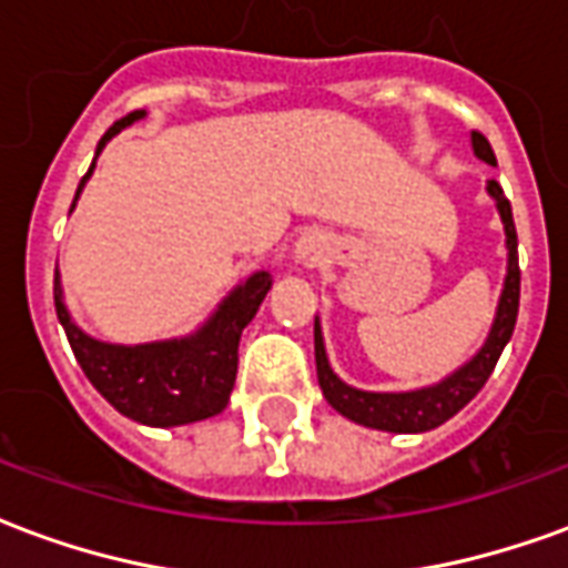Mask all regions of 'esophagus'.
Returning a JSON list of instances; mask_svg holds the SVG:
<instances>
[{
  "mask_svg": "<svg viewBox=\"0 0 568 568\" xmlns=\"http://www.w3.org/2000/svg\"><path fill=\"white\" fill-rule=\"evenodd\" d=\"M295 258L304 264H322L328 258V246H325V236L322 234H304L297 240Z\"/></svg>",
  "mask_w": 568,
  "mask_h": 568,
  "instance_id": "1",
  "label": "esophagus"
}]
</instances>
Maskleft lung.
<instances>
[{
	"label": "left lung",
	"instance_id": "8db88e82",
	"mask_svg": "<svg viewBox=\"0 0 568 568\" xmlns=\"http://www.w3.org/2000/svg\"><path fill=\"white\" fill-rule=\"evenodd\" d=\"M471 149L480 161L496 163V154L489 149V142L484 133H471ZM489 197L496 200V210L505 224V246H508V273H505V285H501L499 307H496V320L489 328L487 341L477 349V356L471 362H465L463 368L453 371L447 381L435 383L428 389H417V393H365L344 383L328 365L325 356V344H322V328L316 320L313 328V341H316V374H320L322 395L328 398V405L344 414L346 419H353L358 426L381 428V432H428L438 428L440 423H447L456 417L471 398H475L484 383L489 381V374L499 362L501 349L511 341L514 322H517V307H520V264H517V231H514L511 203L501 194V185L496 179L487 182Z\"/></svg>",
	"mask_w": 568,
	"mask_h": 568
}]
</instances>
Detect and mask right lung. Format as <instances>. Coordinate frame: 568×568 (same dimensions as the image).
Instances as JSON below:
<instances>
[{
    "label": "right lung",
    "mask_w": 568,
    "mask_h": 568,
    "mask_svg": "<svg viewBox=\"0 0 568 568\" xmlns=\"http://www.w3.org/2000/svg\"><path fill=\"white\" fill-rule=\"evenodd\" d=\"M140 118H145V112H130L128 118L115 121L97 145V154L105 149V142L115 133L130 128ZM93 166H97V158L81 179L75 200H79L84 182L91 179ZM75 200H72V206H75ZM271 283L273 280L267 271L252 273L246 283L236 285L234 292L224 297L219 310L203 322V328H197L191 337L136 346L105 344V341H97L91 334L81 332L63 304V288H60L57 271L54 307L57 320L69 337V346L79 358L81 371L93 383V389L103 395L118 414L136 419L142 426L170 428L215 417L227 407L236 381L240 334L258 313L261 301L271 292Z\"/></svg>",
    "instance_id": "obj_1"
}]
</instances>
